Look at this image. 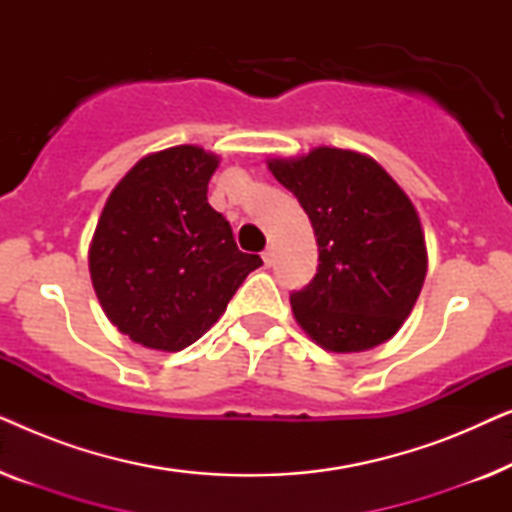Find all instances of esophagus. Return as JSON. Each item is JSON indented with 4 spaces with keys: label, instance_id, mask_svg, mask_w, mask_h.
Segmentation results:
<instances>
[{
    "label": "esophagus",
    "instance_id": "1",
    "mask_svg": "<svg viewBox=\"0 0 512 512\" xmlns=\"http://www.w3.org/2000/svg\"><path fill=\"white\" fill-rule=\"evenodd\" d=\"M263 263H265V265H272V263H275V249L268 247V249L263 251Z\"/></svg>",
    "mask_w": 512,
    "mask_h": 512
}]
</instances>
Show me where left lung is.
<instances>
[{
    "mask_svg": "<svg viewBox=\"0 0 512 512\" xmlns=\"http://www.w3.org/2000/svg\"><path fill=\"white\" fill-rule=\"evenodd\" d=\"M268 167L317 235V275L291 293L300 328L340 354L394 338L426 277L422 223L403 188L370 156L331 146Z\"/></svg>",
    "mask_w": 512,
    "mask_h": 512,
    "instance_id": "8db88e82",
    "label": "left lung"
}]
</instances>
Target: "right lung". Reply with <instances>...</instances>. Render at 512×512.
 Masks as SVG:
<instances>
[{
	"instance_id": "right-lung-1",
	"label": "right lung",
	"mask_w": 512,
	"mask_h": 512,
	"mask_svg": "<svg viewBox=\"0 0 512 512\" xmlns=\"http://www.w3.org/2000/svg\"><path fill=\"white\" fill-rule=\"evenodd\" d=\"M219 158L200 146L149 153L111 191L90 242L104 314L132 342L179 352L212 328L251 270L233 228L207 202Z\"/></svg>"
}]
</instances>
